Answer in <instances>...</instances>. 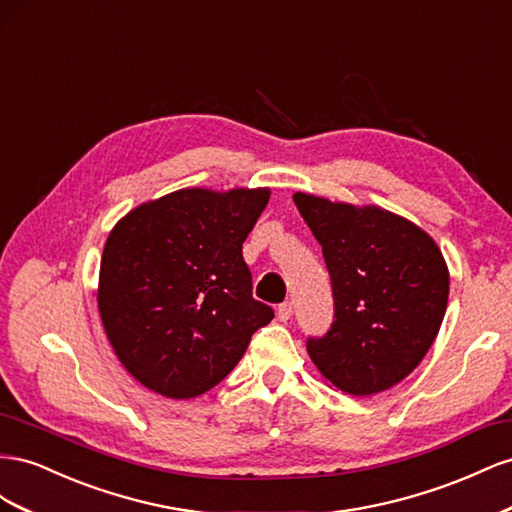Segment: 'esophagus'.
<instances>
[{"label":"esophagus","instance_id":"esophagus-1","mask_svg":"<svg viewBox=\"0 0 512 512\" xmlns=\"http://www.w3.org/2000/svg\"><path fill=\"white\" fill-rule=\"evenodd\" d=\"M291 313H294V306H291V302H283V304H279V309H276V315H279L281 321H289Z\"/></svg>","mask_w":512,"mask_h":512}]
</instances>
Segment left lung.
<instances>
[{
    "label": "left lung",
    "mask_w": 512,
    "mask_h": 512,
    "mask_svg": "<svg viewBox=\"0 0 512 512\" xmlns=\"http://www.w3.org/2000/svg\"><path fill=\"white\" fill-rule=\"evenodd\" d=\"M294 201L321 244L332 279L334 324L306 349L328 386L371 397L427 356L448 306L440 246L405 216L309 193Z\"/></svg>",
    "instance_id": "8db88e82"
}]
</instances>
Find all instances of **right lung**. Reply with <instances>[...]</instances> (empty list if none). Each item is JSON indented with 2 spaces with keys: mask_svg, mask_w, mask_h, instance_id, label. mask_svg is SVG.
<instances>
[{
  "mask_svg": "<svg viewBox=\"0 0 512 512\" xmlns=\"http://www.w3.org/2000/svg\"><path fill=\"white\" fill-rule=\"evenodd\" d=\"M270 188H180L139 203L109 231L96 302L124 369L167 399H195L274 317L253 300L242 242Z\"/></svg>",
  "mask_w": 512,
  "mask_h": 512,
  "instance_id": "1",
  "label": "right lung"
}]
</instances>
